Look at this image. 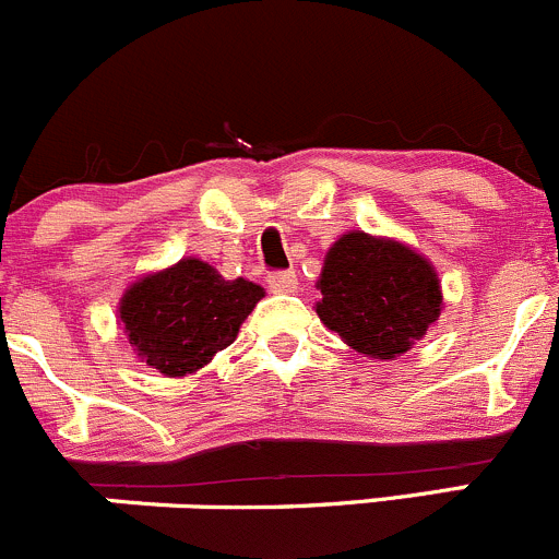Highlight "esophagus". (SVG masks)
<instances>
[{
    "mask_svg": "<svg viewBox=\"0 0 559 559\" xmlns=\"http://www.w3.org/2000/svg\"><path fill=\"white\" fill-rule=\"evenodd\" d=\"M266 282L274 293H293L298 287L296 272H274L269 274Z\"/></svg>",
    "mask_w": 559,
    "mask_h": 559,
    "instance_id": "obj_1",
    "label": "esophagus"
}]
</instances>
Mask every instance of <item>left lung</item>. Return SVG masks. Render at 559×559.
<instances>
[{
  "instance_id": "1",
  "label": "left lung",
  "mask_w": 559,
  "mask_h": 559,
  "mask_svg": "<svg viewBox=\"0 0 559 559\" xmlns=\"http://www.w3.org/2000/svg\"><path fill=\"white\" fill-rule=\"evenodd\" d=\"M314 312L353 350L396 358L440 318L443 293L432 263L394 239L350 230L325 252Z\"/></svg>"
}]
</instances>
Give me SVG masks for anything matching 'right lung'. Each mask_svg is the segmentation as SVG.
<instances>
[{
  "label": "right lung",
  "instance_id": "1",
  "mask_svg": "<svg viewBox=\"0 0 559 559\" xmlns=\"http://www.w3.org/2000/svg\"><path fill=\"white\" fill-rule=\"evenodd\" d=\"M263 298L250 280H225L198 258L132 282L119 301V323L138 358L168 378L198 372L239 334Z\"/></svg>",
  "mask_w": 559,
  "mask_h": 559
}]
</instances>
